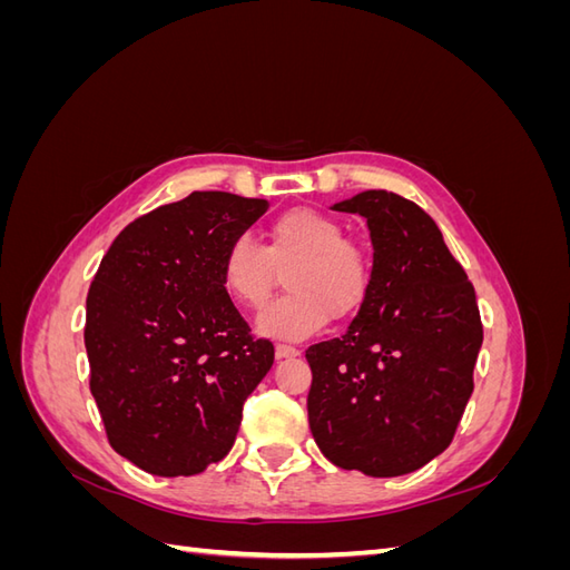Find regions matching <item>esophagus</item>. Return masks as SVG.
Instances as JSON below:
<instances>
[{
  "mask_svg": "<svg viewBox=\"0 0 570 570\" xmlns=\"http://www.w3.org/2000/svg\"><path fill=\"white\" fill-rule=\"evenodd\" d=\"M275 356H278V358L299 356V350L292 347V344H275Z\"/></svg>",
  "mask_w": 570,
  "mask_h": 570,
  "instance_id": "esophagus-1",
  "label": "esophagus"
}]
</instances>
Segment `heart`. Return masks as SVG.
I'll list each match as a JSON object with an SVG mask.
<instances>
[{
    "label": "heart",
    "mask_w": 570,
    "mask_h": 570,
    "mask_svg": "<svg viewBox=\"0 0 570 570\" xmlns=\"http://www.w3.org/2000/svg\"><path fill=\"white\" fill-rule=\"evenodd\" d=\"M285 273L287 295L258 318V331L299 340L352 316L371 289V258L344 226L316 209H289L271 220L266 245L233 237L220 256V283L245 308H262Z\"/></svg>",
    "instance_id": "heart-1"
}]
</instances>
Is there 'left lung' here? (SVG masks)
Returning a JSON list of instances; mask_svg holds the SVG:
<instances>
[{
	"instance_id": "left-lung-1",
	"label": "left lung",
	"mask_w": 570,
	"mask_h": 570,
	"mask_svg": "<svg viewBox=\"0 0 570 570\" xmlns=\"http://www.w3.org/2000/svg\"><path fill=\"white\" fill-rule=\"evenodd\" d=\"M333 209L366 218L373 271L347 333L306 350L308 425L340 469L404 475L450 446L469 404L475 289L419 204L366 189Z\"/></svg>"
}]
</instances>
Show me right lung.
I'll list each match as a JSON object with an SVG mask.
<instances>
[{
  "label": "right lung",
  "instance_id": "obj_1",
  "mask_svg": "<svg viewBox=\"0 0 570 570\" xmlns=\"http://www.w3.org/2000/svg\"><path fill=\"white\" fill-rule=\"evenodd\" d=\"M266 199L193 193L118 233L88 292L90 392L109 444L151 475L202 473L230 452L273 366L220 283L233 237Z\"/></svg>",
  "mask_w": 570,
  "mask_h": 570
}]
</instances>
